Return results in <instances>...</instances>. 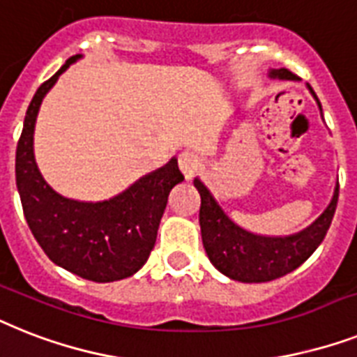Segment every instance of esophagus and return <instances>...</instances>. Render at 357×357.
<instances>
[{"instance_id": "34e87169", "label": "esophagus", "mask_w": 357, "mask_h": 357, "mask_svg": "<svg viewBox=\"0 0 357 357\" xmlns=\"http://www.w3.org/2000/svg\"><path fill=\"white\" fill-rule=\"evenodd\" d=\"M178 163H179V169L183 172V176L187 179L194 178V174L198 172V167H199V159L198 155L194 152H181L178 158Z\"/></svg>"}]
</instances>
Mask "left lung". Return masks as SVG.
Wrapping results in <instances>:
<instances>
[{
	"instance_id": "obj_1",
	"label": "left lung",
	"mask_w": 357,
	"mask_h": 357,
	"mask_svg": "<svg viewBox=\"0 0 357 357\" xmlns=\"http://www.w3.org/2000/svg\"><path fill=\"white\" fill-rule=\"evenodd\" d=\"M269 77L284 78V80L297 78L286 68L273 69ZM310 91L317 100L314 89L310 88ZM194 187L198 188L202 196L199 227H202V240L208 260L218 271L238 282H269L299 268L319 248L328 233L339 198L337 183L334 198L326 211L308 229L291 236L273 238V236L248 233L245 229L238 227L229 220L227 214L214 202L207 187L199 179H194Z\"/></svg>"
}]
</instances>
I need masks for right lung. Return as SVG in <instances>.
<instances>
[{"label": "right lung", "mask_w": 357, "mask_h": 357, "mask_svg": "<svg viewBox=\"0 0 357 357\" xmlns=\"http://www.w3.org/2000/svg\"><path fill=\"white\" fill-rule=\"evenodd\" d=\"M77 58L80 54L45 80L29 104L16 149V185L25 220L49 259L82 279L113 282L149 260L170 190L185 178L178 159H170L123 194L98 204L63 198L45 183L34 161V123L45 93Z\"/></svg>", "instance_id": "obj_1"}]
</instances>
